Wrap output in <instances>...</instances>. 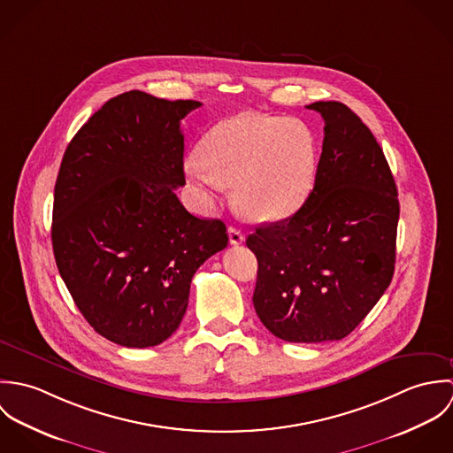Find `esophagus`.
Returning a JSON list of instances; mask_svg holds the SVG:
<instances>
[{
    "label": "esophagus",
    "instance_id": "34e87169",
    "mask_svg": "<svg viewBox=\"0 0 453 453\" xmlns=\"http://www.w3.org/2000/svg\"><path fill=\"white\" fill-rule=\"evenodd\" d=\"M228 239H230V244H232V246H239V244L244 242L242 232H241L239 228H235V226H230V228H228Z\"/></svg>",
    "mask_w": 453,
    "mask_h": 453
}]
</instances>
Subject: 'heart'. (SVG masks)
<instances>
[{
    "mask_svg": "<svg viewBox=\"0 0 453 453\" xmlns=\"http://www.w3.org/2000/svg\"><path fill=\"white\" fill-rule=\"evenodd\" d=\"M185 173L209 192L235 187L237 202L259 221L293 216L312 194L318 144L307 124L263 113L221 120L185 160Z\"/></svg>",
    "mask_w": 453,
    "mask_h": 453,
    "instance_id": "heart-1",
    "label": "heart"
}]
</instances>
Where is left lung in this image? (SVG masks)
<instances>
[{
	"instance_id": "obj_1",
	"label": "left lung",
	"mask_w": 453,
	"mask_h": 453,
	"mask_svg": "<svg viewBox=\"0 0 453 453\" xmlns=\"http://www.w3.org/2000/svg\"><path fill=\"white\" fill-rule=\"evenodd\" d=\"M324 120L314 190L291 216L246 241L258 259L259 321L296 343L342 340L375 307L394 275L397 190L372 130L345 104L307 106Z\"/></svg>"
}]
</instances>
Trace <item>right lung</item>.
I'll list each match as a JSON object with an SVG mask.
<instances>
[{"label":"right lung","mask_w":453,"mask_h":453,"mask_svg":"<svg viewBox=\"0 0 453 453\" xmlns=\"http://www.w3.org/2000/svg\"><path fill=\"white\" fill-rule=\"evenodd\" d=\"M200 106L130 90L65 148L54 257L81 316L113 343L167 340L187 312L196 268L228 244L221 219L196 218L176 195L185 185L181 120Z\"/></svg>","instance_id":"obj_1"}]
</instances>
